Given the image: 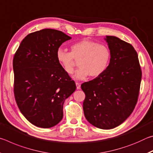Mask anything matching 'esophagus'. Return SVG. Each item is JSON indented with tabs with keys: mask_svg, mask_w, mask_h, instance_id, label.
Returning <instances> with one entry per match:
<instances>
[{
	"mask_svg": "<svg viewBox=\"0 0 153 153\" xmlns=\"http://www.w3.org/2000/svg\"><path fill=\"white\" fill-rule=\"evenodd\" d=\"M76 88H77V90L80 89V86H81V85H80L79 83H78V82H76Z\"/></svg>",
	"mask_w": 153,
	"mask_h": 153,
	"instance_id": "obj_1",
	"label": "esophagus"
}]
</instances>
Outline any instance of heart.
<instances>
[{
    "label": "heart",
    "instance_id": "heart-1",
    "mask_svg": "<svg viewBox=\"0 0 153 153\" xmlns=\"http://www.w3.org/2000/svg\"><path fill=\"white\" fill-rule=\"evenodd\" d=\"M71 52L59 48L56 52V59L67 74L74 72L76 61H79V68L74 75L76 79H85L88 76L98 77L108 69L111 63V52L104 44L84 39L71 45Z\"/></svg>",
    "mask_w": 153,
    "mask_h": 153
}]
</instances>
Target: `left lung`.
<instances>
[{"mask_svg": "<svg viewBox=\"0 0 153 153\" xmlns=\"http://www.w3.org/2000/svg\"><path fill=\"white\" fill-rule=\"evenodd\" d=\"M111 63L101 76L81 85L86 97L85 117L98 128H115L127 120L138 101L142 71L138 54L130 44L112 36L105 38Z\"/></svg>", "mask_w": 153, "mask_h": 153, "instance_id": "obj_1", "label": "left lung"}]
</instances>
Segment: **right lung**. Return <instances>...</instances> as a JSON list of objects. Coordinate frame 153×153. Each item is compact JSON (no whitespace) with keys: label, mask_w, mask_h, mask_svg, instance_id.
Here are the masks:
<instances>
[{"label":"right lung","mask_w":153,"mask_h":153,"mask_svg":"<svg viewBox=\"0 0 153 153\" xmlns=\"http://www.w3.org/2000/svg\"><path fill=\"white\" fill-rule=\"evenodd\" d=\"M71 38L61 31L41 30L25 37L14 55L15 100L37 127L49 128L60 122L65 100L76 89L56 59V50Z\"/></svg>","instance_id":"obj_1"}]
</instances>
